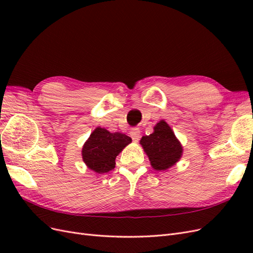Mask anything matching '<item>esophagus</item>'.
<instances>
[{"mask_svg": "<svg viewBox=\"0 0 253 253\" xmlns=\"http://www.w3.org/2000/svg\"><path fill=\"white\" fill-rule=\"evenodd\" d=\"M129 135H131L132 139L134 142H137L140 139V129L139 128H132L131 132H129Z\"/></svg>", "mask_w": 253, "mask_h": 253, "instance_id": "obj_1", "label": "esophagus"}]
</instances>
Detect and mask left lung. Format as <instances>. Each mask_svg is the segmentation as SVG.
I'll use <instances>...</instances> for the list:
<instances>
[{"instance_id": "8db88e82", "label": "left lung", "mask_w": 253, "mask_h": 253, "mask_svg": "<svg viewBox=\"0 0 253 253\" xmlns=\"http://www.w3.org/2000/svg\"><path fill=\"white\" fill-rule=\"evenodd\" d=\"M140 144L156 171L170 169L182 156V145L165 120L157 122L152 134L142 136Z\"/></svg>"}]
</instances>
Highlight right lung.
I'll return each mask as SVG.
<instances>
[{
	"instance_id": "add662e5",
	"label": "right lung",
	"mask_w": 253,
	"mask_h": 253,
	"mask_svg": "<svg viewBox=\"0 0 253 253\" xmlns=\"http://www.w3.org/2000/svg\"><path fill=\"white\" fill-rule=\"evenodd\" d=\"M131 142V137L126 134L111 133L97 126L83 144L82 159L88 169L95 173H108L115 168V159L119 153Z\"/></svg>"
}]
</instances>
